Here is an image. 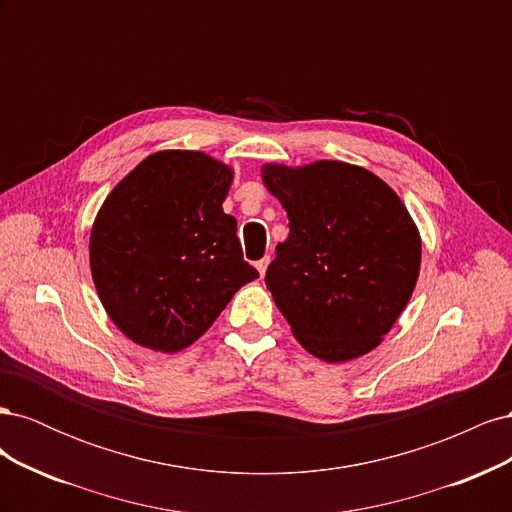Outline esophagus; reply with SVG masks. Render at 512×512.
<instances>
[{
    "label": "esophagus",
    "mask_w": 512,
    "mask_h": 512,
    "mask_svg": "<svg viewBox=\"0 0 512 512\" xmlns=\"http://www.w3.org/2000/svg\"><path fill=\"white\" fill-rule=\"evenodd\" d=\"M269 262H271V258H269V256H265V258H260V260L256 262V269H258L260 277H265V273H267V267H269Z\"/></svg>",
    "instance_id": "34e87169"
}]
</instances>
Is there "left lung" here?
<instances>
[{"label": "left lung", "instance_id": "8db88e82", "mask_svg": "<svg viewBox=\"0 0 512 512\" xmlns=\"http://www.w3.org/2000/svg\"><path fill=\"white\" fill-rule=\"evenodd\" d=\"M260 177L290 222L265 282L292 335L327 363L378 348L421 271L406 205L367 168L339 160L265 164Z\"/></svg>", "mask_w": 512, "mask_h": 512}]
</instances>
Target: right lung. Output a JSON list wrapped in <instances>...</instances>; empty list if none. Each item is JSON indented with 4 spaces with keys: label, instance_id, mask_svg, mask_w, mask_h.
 <instances>
[{
    "label": "right lung",
    "instance_id": "1",
    "mask_svg": "<svg viewBox=\"0 0 512 512\" xmlns=\"http://www.w3.org/2000/svg\"><path fill=\"white\" fill-rule=\"evenodd\" d=\"M232 177L205 151L164 149L106 196L89 267L108 318L134 344L166 354L192 346L258 277L222 209Z\"/></svg>",
    "mask_w": 512,
    "mask_h": 512
}]
</instances>
